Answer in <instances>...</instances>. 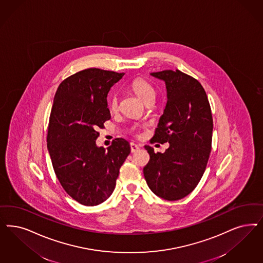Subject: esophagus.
<instances>
[{
	"label": "esophagus",
	"instance_id": "esophagus-1",
	"mask_svg": "<svg viewBox=\"0 0 263 263\" xmlns=\"http://www.w3.org/2000/svg\"><path fill=\"white\" fill-rule=\"evenodd\" d=\"M130 147H131V153H135V152H137V151L141 147V145H136V144H134V143H131V144H130Z\"/></svg>",
	"mask_w": 263,
	"mask_h": 263
}]
</instances>
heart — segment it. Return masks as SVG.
<instances>
[{
	"label": "heart",
	"instance_id": "heart-1",
	"mask_svg": "<svg viewBox=\"0 0 263 263\" xmlns=\"http://www.w3.org/2000/svg\"><path fill=\"white\" fill-rule=\"evenodd\" d=\"M132 88L136 92L137 95L145 102L146 100L154 99L155 89L154 86L142 78H138L132 82ZM109 107L110 110L115 111L118 108V98L116 94L110 95L109 98Z\"/></svg>",
	"mask_w": 263,
	"mask_h": 263
}]
</instances>
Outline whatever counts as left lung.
<instances>
[{
	"instance_id": "8db88e82",
	"label": "left lung",
	"mask_w": 263,
	"mask_h": 263,
	"mask_svg": "<svg viewBox=\"0 0 263 263\" xmlns=\"http://www.w3.org/2000/svg\"><path fill=\"white\" fill-rule=\"evenodd\" d=\"M151 76L165 82L167 89L166 107L153 140L170 145L163 154L145 145L151 159L144 176L155 195L176 201L189 195L205 172L212 148V111L206 92L194 78L179 70Z\"/></svg>"
}]
</instances>
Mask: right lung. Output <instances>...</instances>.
I'll return each instance as SVG.
<instances>
[{
  "mask_svg": "<svg viewBox=\"0 0 263 263\" xmlns=\"http://www.w3.org/2000/svg\"><path fill=\"white\" fill-rule=\"evenodd\" d=\"M123 72L86 69L64 80L55 93L47 131V149L65 191L84 206H96L115 191L119 169L130 154L117 138L97 146L99 128L110 118L107 96Z\"/></svg>",
  "mask_w": 263,
  "mask_h": 263,
  "instance_id": "add662e5",
  "label": "right lung"
}]
</instances>
